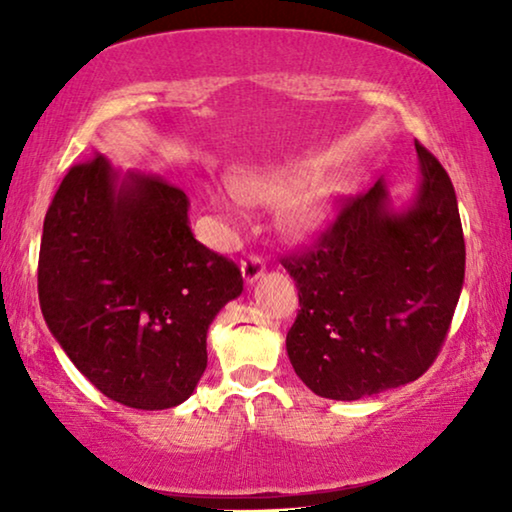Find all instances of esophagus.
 Returning <instances> with one entry per match:
<instances>
[{
    "label": "esophagus",
    "mask_w": 512,
    "mask_h": 512,
    "mask_svg": "<svg viewBox=\"0 0 512 512\" xmlns=\"http://www.w3.org/2000/svg\"><path fill=\"white\" fill-rule=\"evenodd\" d=\"M242 277H244V284H254L258 282L265 275V263L261 261L258 256H249L247 261H242Z\"/></svg>",
    "instance_id": "34e87169"
}]
</instances>
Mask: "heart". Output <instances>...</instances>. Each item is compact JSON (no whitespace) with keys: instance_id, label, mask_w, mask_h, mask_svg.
I'll return each instance as SVG.
<instances>
[{"instance_id":"obj_1","label":"heart","mask_w":512,"mask_h":512,"mask_svg":"<svg viewBox=\"0 0 512 512\" xmlns=\"http://www.w3.org/2000/svg\"><path fill=\"white\" fill-rule=\"evenodd\" d=\"M310 177L298 172H261L247 184L219 195L228 216H235L242 200L265 202V205H289L286 228L298 237H314L328 228L338 207L340 191L335 184H321L312 191Z\"/></svg>"}]
</instances>
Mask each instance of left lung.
<instances>
[{
    "instance_id": "1",
    "label": "left lung",
    "mask_w": 512,
    "mask_h": 512,
    "mask_svg": "<svg viewBox=\"0 0 512 512\" xmlns=\"http://www.w3.org/2000/svg\"><path fill=\"white\" fill-rule=\"evenodd\" d=\"M415 149L417 191L403 207L377 179L317 247L282 261L300 300L286 352L321 398L359 401L415 382L445 342L464 286V233L450 177Z\"/></svg>"
}]
</instances>
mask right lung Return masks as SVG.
Masks as SVG:
<instances>
[{"mask_svg":"<svg viewBox=\"0 0 512 512\" xmlns=\"http://www.w3.org/2000/svg\"><path fill=\"white\" fill-rule=\"evenodd\" d=\"M186 193L107 156L67 172L44 219L39 303L69 361L135 410L184 403L207 331L242 293L237 265L191 233Z\"/></svg>","mask_w":512,"mask_h":512,"instance_id":"right-lung-1","label":"right lung"}]
</instances>
